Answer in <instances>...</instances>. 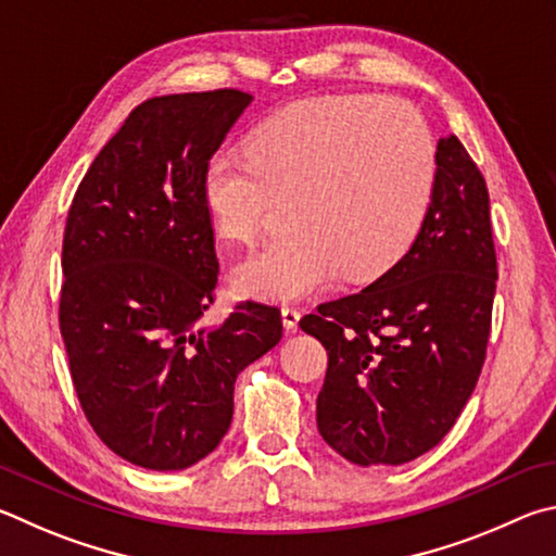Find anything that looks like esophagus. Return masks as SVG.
I'll use <instances>...</instances> for the list:
<instances>
[{"mask_svg": "<svg viewBox=\"0 0 556 556\" xmlns=\"http://www.w3.org/2000/svg\"><path fill=\"white\" fill-rule=\"evenodd\" d=\"M280 315H283V327L288 332H295L300 323V309L295 305H283L280 307Z\"/></svg>", "mask_w": 556, "mask_h": 556, "instance_id": "obj_1", "label": "esophagus"}]
</instances>
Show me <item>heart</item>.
<instances>
[{
  "label": "heart",
  "instance_id": "heart-1",
  "mask_svg": "<svg viewBox=\"0 0 556 556\" xmlns=\"http://www.w3.org/2000/svg\"><path fill=\"white\" fill-rule=\"evenodd\" d=\"M434 143L413 106L334 94L288 106L214 151L202 200L224 239L249 243L288 204L290 227L233 270L239 293L303 298L337 273L374 280L420 233L434 192Z\"/></svg>",
  "mask_w": 556,
  "mask_h": 556
}]
</instances>
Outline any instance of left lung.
<instances>
[{"instance_id":"left-lung-1","label":"left lung","mask_w":556,"mask_h":556,"mask_svg":"<svg viewBox=\"0 0 556 556\" xmlns=\"http://www.w3.org/2000/svg\"><path fill=\"white\" fill-rule=\"evenodd\" d=\"M430 210L362 293L300 319L327 349L317 430L352 464L413 462L452 430L485 362L495 295L489 188L456 136L437 143Z\"/></svg>"}]
</instances>
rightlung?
Returning <instances> with one entry per match:
<instances>
[{
    "mask_svg": "<svg viewBox=\"0 0 556 556\" xmlns=\"http://www.w3.org/2000/svg\"><path fill=\"white\" fill-rule=\"evenodd\" d=\"M251 100L224 87L141 102L67 212L58 319L77 401L143 469L180 471L217 450L237 376L283 337L280 309L253 300L200 323L219 273L202 170Z\"/></svg>",
    "mask_w": 556,
    "mask_h": 556,
    "instance_id": "1",
    "label": "right lung"
}]
</instances>
